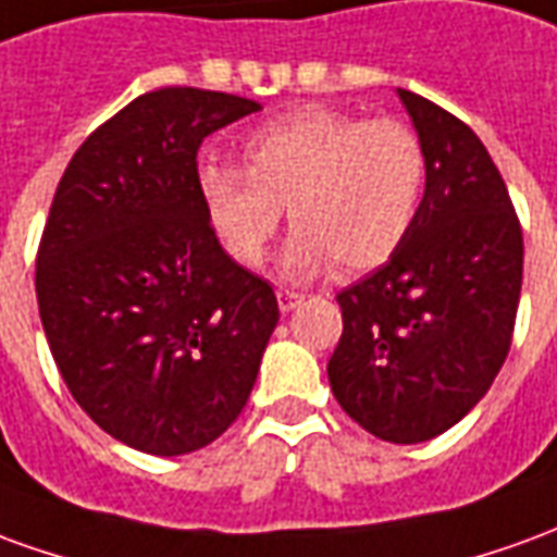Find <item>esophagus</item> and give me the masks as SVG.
Instances as JSON below:
<instances>
[{"label": "esophagus", "mask_w": 557, "mask_h": 557, "mask_svg": "<svg viewBox=\"0 0 557 557\" xmlns=\"http://www.w3.org/2000/svg\"><path fill=\"white\" fill-rule=\"evenodd\" d=\"M302 302V294H294V290H278V309L294 311Z\"/></svg>", "instance_id": "obj_1"}]
</instances>
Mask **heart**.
Instances as JSON below:
<instances>
[{
	"instance_id": "heart-1",
	"label": "heart",
	"mask_w": 557,
	"mask_h": 557,
	"mask_svg": "<svg viewBox=\"0 0 557 557\" xmlns=\"http://www.w3.org/2000/svg\"><path fill=\"white\" fill-rule=\"evenodd\" d=\"M429 156L398 120H362L335 108H302L243 140V168L207 161L197 191L231 258L258 267L287 219V272L330 267L362 272L405 246L423 209Z\"/></svg>"
}]
</instances>
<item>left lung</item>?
Instances as JSON below:
<instances>
[{
  "label": "left lung",
  "mask_w": 557,
  "mask_h": 557,
  "mask_svg": "<svg viewBox=\"0 0 557 557\" xmlns=\"http://www.w3.org/2000/svg\"><path fill=\"white\" fill-rule=\"evenodd\" d=\"M429 156L423 209L384 267L338 294L326 374L350 420L420 444L474 408L507 360L522 290V224L468 125L398 89Z\"/></svg>",
  "instance_id": "obj_1"
}]
</instances>
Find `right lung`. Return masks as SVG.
Returning <instances> with one entry per match:
<instances>
[{"instance_id": "right-lung-1", "label": "right lung", "mask_w": 557, "mask_h": 557, "mask_svg": "<svg viewBox=\"0 0 557 557\" xmlns=\"http://www.w3.org/2000/svg\"><path fill=\"white\" fill-rule=\"evenodd\" d=\"M258 110L146 92L83 140L50 203L35 260L47 345L74 401L140 453L227 432L278 323L270 282L227 258L197 191L203 137Z\"/></svg>"}]
</instances>
